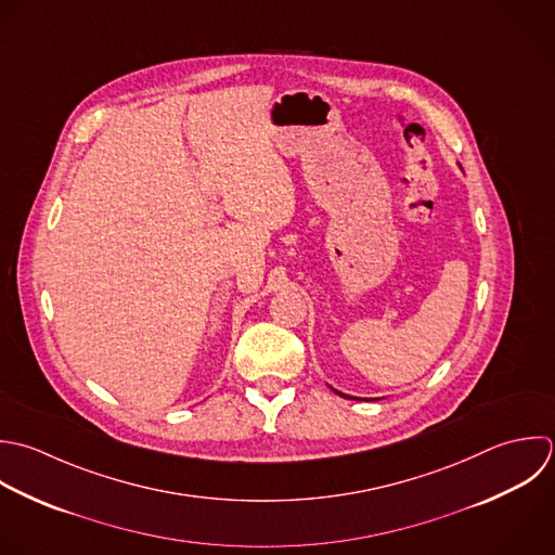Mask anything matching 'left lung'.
<instances>
[{
	"mask_svg": "<svg viewBox=\"0 0 555 555\" xmlns=\"http://www.w3.org/2000/svg\"><path fill=\"white\" fill-rule=\"evenodd\" d=\"M333 391H335V393H339L341 398H350V400H357V398H352V396H346V393H341V391H337V389H333Z\"/></svg>",
	"mask_w": 555,
	"mask_h": 555,
	"instance_id": "obj_1",
	"label": "left lung"
}]
</instances>
